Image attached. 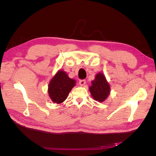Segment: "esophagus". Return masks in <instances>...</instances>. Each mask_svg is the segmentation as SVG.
<instances>
[{
  "mask_svg": "<svg viewBox=\"0 0 156 156\" xmlns=\"http://www.w3.org/2000/svg\"><path fill=\"white\" fill-rule=\"evenodd\" d=\"M79 83V85H80V86H83V85H84V84H85L86 81H85V80H84V79L80 80Z\"/></svg>",
  "mask_w": 156,
  "mask_h": 156,
  "instance_id": "1",
  "label": "esophagus"
}]
</instances>
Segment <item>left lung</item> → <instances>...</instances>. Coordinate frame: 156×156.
Returning a JSON list of instances; mask_svg holds the SVG:
<instances>
[{"label":"left lung","mask_w":156,"mask_h":156,"mask_svg":"<svg viewBox=\"0 0 156 156\" xmlns=\"http://www.w3.org/2000/svg\"><path fill=\"white\" fill-rule=\"evenodd\" d=\"M89 91L94 100L99 102H103L110 94L111 87L103 73L100 72L96 74L95 79L91 82Z\"/></svg>","instance_id":"8db88e82"}]
</instances>
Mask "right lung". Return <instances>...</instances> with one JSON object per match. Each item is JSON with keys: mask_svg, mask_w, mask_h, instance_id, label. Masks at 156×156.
<instances>
[{"mask_svg": "<svg viewBox=\"0 0 156 156\" xmlns=\"http://www.w3.org/2000/svg\"><path fill=\"white\" fill-rule=\"evenodd\" d=\"M75 80L70 79L64 71L59 70L56 72L48 86V94L52 101L58 104L64 101L75 86Z\"/></svg>", "mask_w": 156, "mask_h": 156, "instance_id": "right-lung-1", "label": "right lung"}]
</instances>
